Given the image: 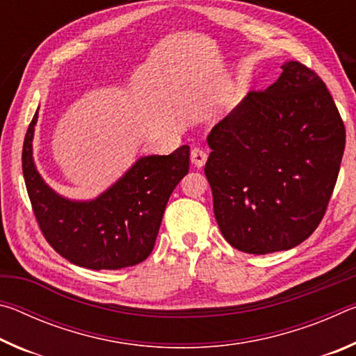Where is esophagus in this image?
Returning <instances> with one entry per match:
<instances>
[{
    "label": "esophagus",
    "instance_id": "34e87169",
    "mask_svg": "<svg viewBox=\"0 0 356 356\" xmlns=\"http://www.w3.org/2000/svg\"><path fill=\"white\" fill-rule=\"evenodd\" d=\"M207 161V152L200 147H195L191 150V163L196 168H202Z\"/></svg>",
    "mask_w": 356,
    "mask_h": 356
}]
</instances>
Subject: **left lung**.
<instances>
[{"label":"left lung","mask_w":356,"mask_h":356,"mask_svg":"<svg viewBox=\"0 0 356 356\" xmlns=\"http://www.w3.org/2000/svg\"><path fill=\"white\" fill-rule=\"evenodd\" d=\"M265 91H251L207 136L204 168L225 238L268 254L305 242L333 195L346 127L314 70L298 61Z\"/></svg>","instance_id":"8db88e82"}]
</instances>
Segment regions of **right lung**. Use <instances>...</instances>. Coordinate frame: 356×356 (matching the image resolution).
Segmentation results:
<instances>
[{
  "label": "right lung",
  "instance_id": "obj_1",
  "mask_svg": "<svg viewBox=\"0 0 356 356\" xmlns=\"http://www.w3.org/2000/svg\"><path fill=\"white\" fill-rule=\"evenodd\" d=\"M29 124L22 168L42 234L69 262L91 270H119L152 252L172 190L188 172L190 147L170 155L143 156L111 188L92 201H69L40 177L33 160L34 125Z\"/></svg>",
  "mask_w": 356,
  "mask_h": 356
}]
</instances>
